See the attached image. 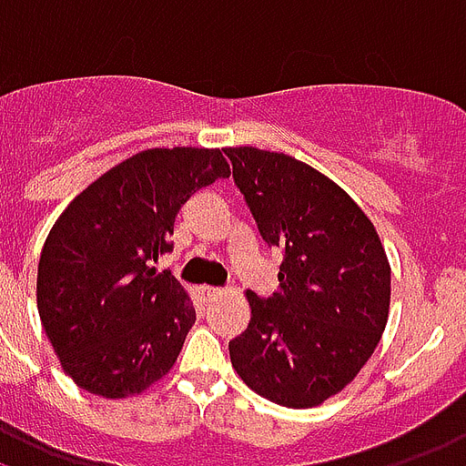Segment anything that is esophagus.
<instances>
[{
  "instance_id": "esophagus-1",
  "label": "esophagus",
  "mask_w": 466,
  "mask_h": 466,
  "mask_svg": "<svg viewBox=\"0 0 466 466\" xmlns=\"http://www.w3.org/2000/svg\"><path fill=\"white\" fill-rule=\"evenodd\" d=\"M202 296H205L207 301H215L222 296V289H212V286H202Z\"/></svg>"
}]
</instances>
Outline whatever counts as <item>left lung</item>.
Returning a JSON list of instances; mask_svg holds the SVG:
<instances>
[{"mask_svg":"<svg viewBox=\"0 0 466 466\" xmlns=\"http://www.w3.org/2000/svg\"><path fill=\"white\" fill-rule=\"evenodd\" d=\"M268 247L277 294L247 291L251 320L229 343L237 375L277 405L316 408L356 380L390 313V261L346 189L291 155L224 147Z\"/></svg>","mask_w":466,"mask_h":466,"instance_id":"8db88e82","label":"left lung"}]
</instances>
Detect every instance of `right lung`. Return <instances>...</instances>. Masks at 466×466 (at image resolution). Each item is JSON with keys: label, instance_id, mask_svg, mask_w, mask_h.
I'll use <instances>...</instances> for the list:
<instances>
[{"label": "right lung", "instance_id": "right-lung-1", "mask_svg": "<svg viewBox=\"0 0 466 466\" xmlns=\"http://www.w3.org/2000/svg\"><path fill=\"white\" fill-rule=\"evenodd\" d=\"M229 177L219 147H153L71 199L44 242L36 306L64 373L106 400L133 398L177 360L195 306L157 274L180 207Z\"/></svg>", "mask_w": 466, "mask_h": 466}]
</instances>
